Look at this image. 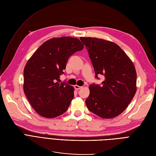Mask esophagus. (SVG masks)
<instances>
[{"mask_svg": "<svg viewBox=\"0 0 156 156\" xmlns=\"http://www.w3.org/2000/svg\"><path fill=\"white\" fill-rule=\"evenodd\" d=\"M74 88H75V90H80V89H81V88H82V87H81V86H78V85H77V84H76V85H75V86H74Z\"/></svg>", "mask_w": 156, "mask_h": 156, "instance_id": "1", "label": "esophagus"}]
</instances>
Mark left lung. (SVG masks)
<instances>
[{
	"instance_id": "8db88e82",
	"label": "left lung",
	"mask_w": 156,
	"mask_h": 156,
	"mask_svg": "<svg viewBox=\"0 0 156 156\" xmlns=\"http://www.w3.org/2000/svg\"><path fill=\"white\" fill-rule=\"evenodd\" d=\"M80 40L88 50L96 77L99 75L105 77L101 85H90L87 107L102 119H113L124 112L136 93L135 66L114 42L91 37Z\"/></svg>"
}]
</instances>
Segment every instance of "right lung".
I'll use <instances>...</instances> for the list:
<instances>
[{
  "instance_id": "obj_1",
  "label": "right lung",
  "mask_w": 156,
  "mask_h": 156,
  "mask_svg": "<svg viewBox=\"0 0 156 156\" xmlns=\"http://www.w3.org/2000/svg\"><path fill=\"white\" fill-rule=\"evenodd\" d=\"M83 48L76 37H53L42 44L27 61L23 90L39 115L53 119L67 111L74 97V88L59 83L60 75L69 56Z\"/></svg>"
}]
</instances>
